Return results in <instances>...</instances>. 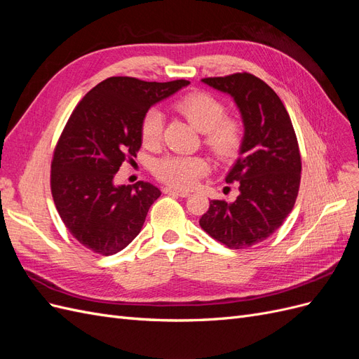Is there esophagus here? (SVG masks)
<instances>
[{"label": "esophagus", "instance_id": "1", "mask_svg": "<svg viewBox=\"0 0 359 359\" xmlns=\"http://www.w3.org/2000/svg\"><path fill=\"white\" fill-rule=\"evenodd\" d=\"M163 191H165L166 194H175V196H180V198L190 196V191L178 190V189H173V187H165V189H163Z\"/></svg>", "mask_w": 359, "mask_h": 359}]
</instances>
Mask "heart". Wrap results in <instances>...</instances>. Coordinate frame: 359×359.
I'll return each mask as SVG.
<instances>
[{
	"mask_svg": "<svg viewBox=\"0 0 359 359\" xmlns=\"http://www.w3.org/2000/svg\"><path fill=\"white\" fill-rule=\"evenodd\" d=\"M187 121L202 133L203 145L220 161L233 160L243 148L245 128L240 118L226 114L224 103L205 91L189 93L173 104ZM163 114L149 109L140 121V139L148 148L157 147L163 136ZM208 170L199 156H166L154 163L156 177L177 189H190Z\"/></svg>",
	"mask_w": 359,
	"mask_h": 359,
	"instance_id": "heart-1",
	"label": "heart"
}]
</instances>
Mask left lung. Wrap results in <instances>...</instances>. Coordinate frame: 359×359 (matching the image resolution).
<instances>
[{"label": "left lung", "instance_id": "obj_1", "mask_svg": "<svg viewBox=\"0 0 359 359\" xmlns=\"http://www.w3.org/2000/svg\"><path fill=\"white\" fill-rule=\"evenodd\" d=\"M202 82L233 97L245 136L226 177V182L238 184L240 194L232 203L210 201L199 224L232 250L252 247L273 235L295 205L301 181L295 130L280 97L255 74L243 72Z\"/></svg>", "mask_w": 359, "mask_h": 359}]
</instances>
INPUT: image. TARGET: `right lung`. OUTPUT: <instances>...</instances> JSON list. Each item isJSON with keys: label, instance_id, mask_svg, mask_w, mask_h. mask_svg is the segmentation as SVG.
<instances>
[{"label": "right lung", "instance_id": "add662e5", "mask_svg": "<svg viewBox=\"0 0 359 359\" xmlns=\"http://www.w3.org/2000/svg\"><path fill=\"white\" fill-rule=\"evenodd\" d=\"M189 83L114 76L74 107L53 151L50 191L62 223L91 252L115 255L142 229L160 190L144 181L115 186L114 178L142 145L145 112Z\"/></svg>", "mask_w": 359, "mask_h": 359}]
</instances>
